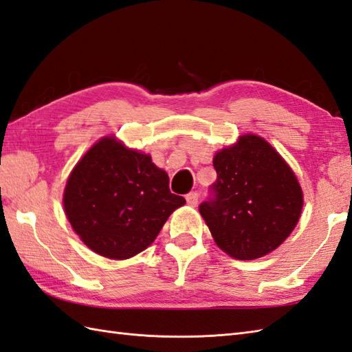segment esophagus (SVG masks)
Wrapping results in <instances>:
<instances>
[{
  "mask_svg": "<svg viewBox=\"0 0 352 352\" xmlns=\"http://www.w3.org/2000/svg\"><path fill=\"white\" fill-rule=\"evenodd\" d=\"M186 201L189 204L190 207L198 206V201H199V193L198 192H190L189 195H186Z\"/></svg>",
  "mask_w": 352,
  "mask_h": 352,
  "instance_id": "1",
  "label": "esophagus"
}]
</instances>
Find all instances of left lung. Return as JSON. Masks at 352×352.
<instances>
[{"instance_id":"1","label":"left lung","mask_w":352,"mask_h":352,"mask_svg":"<svg viewBox=\"0 0 352 352\" xmlns=\"http://www.w3.org/2000/svg\"><path fill=\"white\" fill-rule=\"evenodd\" d=\"M213 166L217 178L199 213L217 246L243 261L279 248L303 208V192L287 162L263 138L246 135L219 151Z\"/></svg>"}]
</instances>
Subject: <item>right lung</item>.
Listing matches in <instances>:
<instances>
[{
	"instance_id": "obj_1",
	"label": "right lung",
	"mask_w": 352,
	"mask_h": 352,
	"mask_svg": "<svg viewBox=\"0 0 352 352\" xmlns=\"http://www.w3.org/2000/svg\"><path fill=\"white\" fill-rule=\"evenodd\" d=\"M184 204L183 196L170 193L168 174L150 156L113 138L88 150L64 190L73 230L89 249L111 259H127L148 248Z\"/></svg>"
}]
</instances>
